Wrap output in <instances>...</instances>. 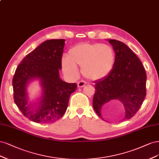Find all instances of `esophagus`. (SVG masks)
<instances>
[{
  "mask_svg": "<svg viewBox=\"0 0 159 159\" xmlns=\"http://www.w3.org/2000/svg\"><path fill=\"white\" fill-rule=\"evenodd\" d=\"M77 85H78V87H79V88H82V87H83L86 85V83L84 81H79V82H78Z\"/></svg>",
  "mask_w": 159,
  "mask_h": 159,
  "instance_id": "esophagus-1",
  "label": "esophagus"
}]
</instances>
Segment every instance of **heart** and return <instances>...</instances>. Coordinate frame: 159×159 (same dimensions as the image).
Masks as SVG:
<instances>
[{
	"instance_id": "obj_1",
	"label": "heart",
	"mask_w": 159,
	"mask_h": 159,
	"mask_svg": "<svg viewBox=\"0 0 159 159\" xmlns=\"http://www.w3.org/2000/svg\"><path fill=\"white\" fill-rule=\"evenodd\" d=\"M116 61L114 49L106 44L80 43L71 48L67 56L61 59L64 74L75 78L79 74L76 65L82 66L86 78L96 80L104 79L113 70Z\"/></svg>"
}]
</instances>
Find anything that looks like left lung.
Listing matches in <instances>:
<instances>
[{
	"mask_svg": "<svg viewBox=\"0 0 159 159\" xmlns=\"http://www.w3.org/2000/svg\"><path fill=\"white\" fill-rule=\"evenodd\" d=\"M109 42L116 53L115 65L109 75L95 81L93 107L104 120L102 106L119 100L125 109L124 120H128L134 116L145 100L147 75L140 59L127 45L116 39H109Z\"/></svg>",
	"mask_w": 159,
	"mask_h": 159,
	"instance_id": "obj_1",
	"label": "left lung"
}]
</instances>
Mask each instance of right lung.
I'll list each match as a JSON object with an SVG mask.
<instances>
[{
    "mask_svg": "<svg viewBox=\"0 0 159 159\" xmlns=\"http://www.w3.org/2000/svg\"><path fill=\"white\" fill-rule=\"evenodd\" d=\"M65 40L50 39L40 44L21 61L12 79L14 100L22 114L35 123L48 124L58 120L67 108L70 95L77 84L67 83L59 78ZM38 78L43 96L35 109L27 105L26 86Z\"/></svg>",
    "mask_w": 159,
    "mask_h": 159,
    "instance_id": "add662e5",
    "label": "right lung"
}]
</instances>
